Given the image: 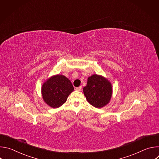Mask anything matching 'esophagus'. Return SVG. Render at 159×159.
<instances>
[{"instance_id": "1", "label": "esophagus", "mask_w": 159, "mask_h": 159, "mask_svg": "<svg viewBox=\"0 0 159 159\" xmlns=\"http://www.w3.org/2000/svg\"><path fill=\"white\" fill-rule=\"evenodd\" d=\"M75 90H77V91H81V90H82V87H81V86L78 87H77V88L75 89Z\"/></svg>"}]
</instances>
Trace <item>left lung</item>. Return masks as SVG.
<instances>
[{"instance_id":"left-lung-1","label":"left lung","mask_w":159,"mask_h":159,"mask_svg":"<svg viewBox=\"0 0 159 159\" xmlns=\"http://www.w3.org/2000/svg\"><path fill=\"white\" fill-rule=\"evenodd\" d=\"M83 92L88 102L95 107L101 108L109 102L112 88L111 83L106 78L94 74L88 77Z\"/></svg>"}]
</instances>
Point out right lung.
Segmentation results:
<instances>
[{
    "label": "right lung",
    "instance_id": "add662e5",
    "mask_svg": "<svg viewBox=\"0 0 159 159\" xmlns=\"http://www.w3.org/2000/svg\"><path fill=\"white\" fill-rule=\"evenodd\" d=\"M74 90L70 82L63 75H55L48 78L41 87L44 102L52 108L62 106Z\"/></svg>",
    "mask_w": 159,
    "mask_h": 159
}]
</instances>
